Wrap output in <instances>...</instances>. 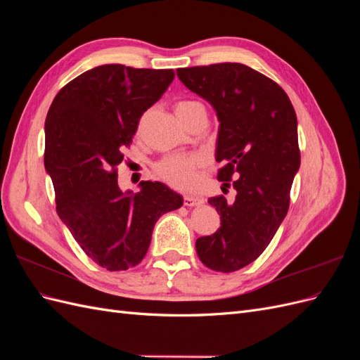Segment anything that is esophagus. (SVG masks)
<instances>
[{"mask_svg":"<svg viewBox=\"0 0 360 360\" xmlns=\"http://www.w3.org/2000/svg\"><path fill=\"white\" fill-rule=\"evenodd\" d=\"M201 204H204L202 197H195V195H186V197H184V205L195 207V205H201Z\"/></svg>","mask_w":360,"mask_h":360,"instance_id":"obj_1","label":"esophagus"}]
</instances>
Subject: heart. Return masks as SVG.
<instances>
[{"label": "heart", "mask_w": 360, "mask_h": 360, "mask_svg": "<svg viewBox=\"0 0 360 360\" xmlns=\"http://www.w3.org/2000/svg\"><path fill=\"white\" fill-rule=\"evenodd\" d=\"M176 114L183 123H186L195 114L205 112V108L198 101H180L176 103ZM202 160L195 155H171L156 163V174L177 189H192L198 183V171Z\"/></svg>", "instance_id": "b5f03b06"}]
</instances>
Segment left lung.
Wrapping results in <instances>:
<instances>
[{"label":"left lung","instance_id":"8db88e82","mask_svg":"<svg viewBox=\"0 0 360 360\" xmlns=\"http://www.w3.org/2000/svg\"><path fill=\"white\" fill-rule=\"evenodd\" d=\"M177 76L219 120L216 160L224 167L217 179L224 188L233 184L237 195L233 202L224 195L209 198L221 226L200 237L195 248L202 264L230 274L263 254L288 212L300 167L297 117L287 93L245 64L184 68Z\"/></svg>","mask_w":360,"mask_h":360}]
</instances>
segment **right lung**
I'll use <instances>...</instances> for the list:
<instances>
[{
  "label": "right lung",
  "instance_id": "1",
  "mask_svg": "<svg viewBox=\"0 0 360 360\" xmlns=\"http://www.w3.org/2000/svg\"><path fill=\"white\" fill-rule=\"evenodd\" d=\"M172 69L105 64L64 85L45 122V169L57 213L94 263L118 271L141 263L155 224L179 209L181 195L160 181L118 188L117 167L139 118L167 91Z\"/></svg>",
  "mask_w": 360,
  "mask_h": 360
}]
</instances>
